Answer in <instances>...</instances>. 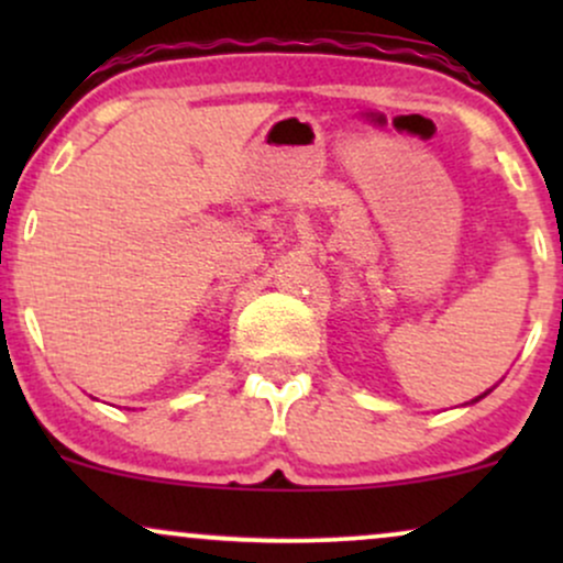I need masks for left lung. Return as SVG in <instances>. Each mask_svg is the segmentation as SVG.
<instances>
[{"mask_svg":"<svg viewBox=\"0 0 563 563\" xmlns=\"http://www.w3.org/2000/svg\"><path fill=\"white\" fill-rule=\"evenodd\" d=\"M561 262H563V260H561ZM482 397H484V394H482ZM482 397H479V399H482Z\"/></svg>","mask_w":563,"mask_h":563,"instance_id":"1","label":"left lung"}]
</instances>
